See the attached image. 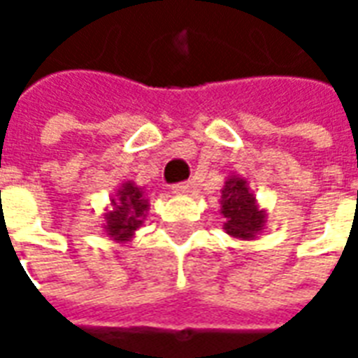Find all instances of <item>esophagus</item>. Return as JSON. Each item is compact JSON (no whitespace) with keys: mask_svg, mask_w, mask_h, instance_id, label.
I'll list each match as a JSON object with an SVG mask.
<instances>
[{"mask_svg":"<svg viewBox=\"0 0 358 358\" xmlns=\"http://www.w3.org/2000/svg\"><path fill=\"white\" fill-rule=\"evenodd\" d=\"M194 187V184L192 182H180V184H176V186H172V194L174 195H186L189 189Z\"/></svg>","mask_w":358,"mask_h":358,"instance_id":"obj_1","label":"esophagus"}]
</instances>
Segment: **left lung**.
<instances>
[{
  "mask_svg": "<svg viewBox=\"0 0 358 358\" xmlns=\"http://www.w3.org/2000/svg\"><path fill=\"white\" fill-rule=\"evenodd\" d=\"M222 230L236 240H255L266 226V210L259 205L249 182L240 174H230L220 189Z\"/></svg>",
  "mask_w": 358,
  "mask_h": 358,
  "instance_id": "1",
  "label": "left lung"
}]
</instances>
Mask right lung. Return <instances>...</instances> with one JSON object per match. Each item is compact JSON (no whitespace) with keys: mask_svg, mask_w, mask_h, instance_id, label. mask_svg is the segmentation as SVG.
Returning <instances> with one entry per match:
<instances>
[{"mask_svg":"<svg viewBox=\"0 0 358 358\" xmlns=\"http://www.w3.org/2000/svg\"><path fill=\"white\" fill-rule=\"evenodd\" d=\"M107 213L103 215V232L117 243L132 241L136 230L143 224L148 217L149 199L143 187L128 180L120 184L115 194L110 195Z\"/></svg>","mask_w":358,"mask_h":358,"instance_id":"add662e5","label":"right lung"}]
</instances>
